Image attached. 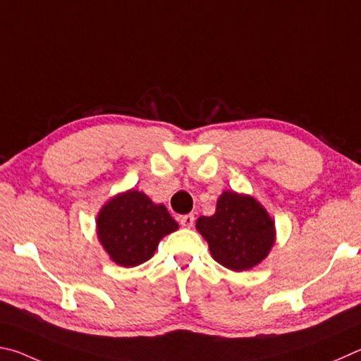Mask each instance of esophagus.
I'll return each instance as SVG.
<instances>
[{
	"instance_id": "obj_1",
	"label": "esophagus",
	"mask_w": 361,
	"mask_h": 361,
	"mask_svg": "<svg viewBox=\"0 0 361 361\" xmlns=\"http://www.w3.org/2000/svg\"><path fill=\"white\" fill-rule=\"evenodd\" d=\"M179 222L182 226H185V228H192L193 224H195V217L193 214H187V216H182L179 217Z\"/></svg>"
}]
</instances>
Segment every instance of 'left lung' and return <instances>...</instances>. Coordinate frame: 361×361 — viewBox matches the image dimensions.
I'll return each mask as SVG.
<instances>
[{
  "instance_id": "8db88e82",
  "label": "left lung",
  "mask_w": 361,
  "mask_h": 361,
  "mask_svg": "<svg viewBox=\"0 0 361 361\" xmlns=\"http://www.w3.org/2000/svg\"><path fill=\"white\" fill-rule=\"evenodd\" d=\"M214 260L236 273L260 264L276 243V224L250 195L225 190L211 217L197 220Z\"/></svg>"
}]
</instances>
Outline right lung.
<instances>
[{"label": "right lung", "mask_w": 361, "mask_h": 361, "mask_svg": "<svg viewBox=\"0 0 361 361\" xmlns=\"http://www.w3.org/2000/svg\"><path fill=\"white\" fill-rule=\"evenodd\" d=\"M177 228L166 206L154 203L135 188L114 195L97 216L99 244L111 260L123 268L150 260L161 239Z\"/></svg>", "instance_id": "add662e5"}]
</instances>
